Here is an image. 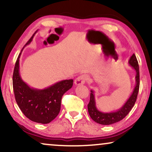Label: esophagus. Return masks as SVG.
Masks as SVG:
<instances>
[{
	"mask_svg": "<svg viewBox=\"0 0 152 152\" xmlns=\"http://www.w3.org/2000/svg\"><path fill=\"white\" fill-rule=\"evenodd\" d=\"M88 80V77L87 75H80L75 79V85L84 84Z\"/></svg>",
	"mask_w": 152,
	"mask_h": 152,
	"instance_id": "esophagus-1",
	"label": "esophagus"
}]
</instances>
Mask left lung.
Segmentation results:
<instances>
[{
  "label": "left lung",
  "mask_w": 152,
  "mask_h": 152,
  "mask_svg": "<svg viewBox=\"0 0 152 152\" xmlns=\"http://www.w3.org/2000/svg\"><path fill=\"white\" fill-rule=\"evenodd\" d=\"M128 63L132 66L133 69H134L136 71V77H135L136 79V86L134 87L132 95L119 109L112 112H102L99 111L96 107L94 91L93 90L91 91L90 102L88 104V111L91 118L97 123L103 124V125H109V124L119 122L126 117V115L129 113V111L134 106L137 96H138L139 86H140L139 66L136 57L134 54H133L132 57H130Z\"/></svg>",
  "instance_id": "obj_1"
}]
</instances>
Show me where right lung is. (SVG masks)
<instances>
[{
	"instance_id": "add662e5",
	"label": "right lung",
	"mask_w": 152,
	"mask_h": 152,
	"mask_svg": "<svg viewBox=\"0 0 152 152\" xmlns=\"http://www.w3.org/2000/svg\"><path fill=\"white\" fill-rule=\"evenodd\" d=\"M33 37L34 35L24 47L30 44ZM23 48L16 61L12 79L16 103L28 119L37 123H50L59 114L61 97L66 91L72 88L73 80L60 81L43 89L30 87L22 80L19 71V59Z\"/></svg>"
}]
</instances>
